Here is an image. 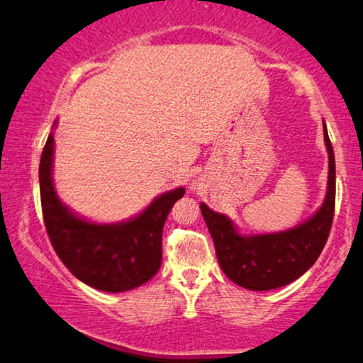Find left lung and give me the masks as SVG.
Segmentation results:
<instances>
[{
	"label": "left lung",
	"instance_id": "left-lung-1",
	"mask_svg": "<svg viewBox=\"0 0 363 363\" xmlns=\"http://www.w3.org/2000/svg\"><path fill=\"white\" fill-rule=\"evenodd\" d=\"M323 135L328 150V187L323 204L298 226L277 233L243 235L228 216L201 203V213L215 242L220 267L230 281L250 291H270L303 276L318 260L328 240L335 213V154L326 123Z\"/></svg>",
	"mask_w": 363,
	"mask_h": 363
}]
</instances>
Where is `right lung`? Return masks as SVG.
Instances as JSON below:
<instances>
[{"instance_id":"1","label":"right lung","mask_w":363,"mask_h":363,"mask_svg":"<svg viewBox=\"0 0 363 363\" xmlns=\"http://www.w3.org/2000/svg\"><path fill=\"white\" fill-rule=\"evenodd\" d=\"M52 165L54 132L43 147L38 181L43 223L52 247L65 267L81 282L104 292L130 291L150 281L162 262L164 223L174 203L184 196V187L157 196L130 220L94 223L77 216L59 199Z\"/></svg>"}]
</instances>
